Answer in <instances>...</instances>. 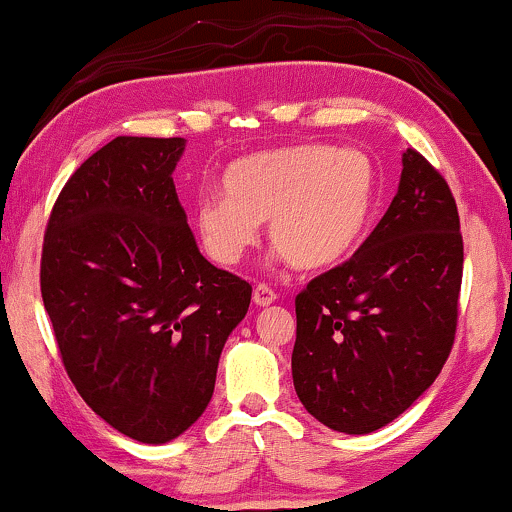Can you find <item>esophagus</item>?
Masks as SVG:
<instances>
[{"mask_svg": "<svg viewBox=\"0 0 512 512\" xmlns=\"http://www.w3.org/2000/svg\"><path fill=\"white\" fill-rule=\"evenodd\" d=\"M278 299V294H275L273 290H270L268 285H258L254 290V304L256 306H270Z\"/></svg>", "mask_w": 512, "mask_h": 512, "instance_id": "34e87169", "label": "esophagus"}]
</instances>
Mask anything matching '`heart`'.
<instances>
[{
    "label": "heart",
    "mask_w": 512,
    "mask_h": 512,
    "mask_svg": "<svg viewBox=\"0 0 512 512\" xmlns=\"http://www.w3.org/2000/svg\"><path fill=\"white\" fill-rule=\"evenodd\" d=\"M378 170L357 148L302 143L234 160L222 172V196L198 198L196 232L222 266H234L258 242V225L278 254L299 270L345 261L369 230Z\"/></svg>",
    "instance_id": "obj_1"
}]
</instances>
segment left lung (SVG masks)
I'll use <instances>...</instances> for the list:
<instances>
[{
    "label": "left lung",
    "mask_w": 512,
    "mask_h": 512,
    "mask_svg": "<svg viewBox=\"0 0 512 512\" xmlns=\"http://www.w3.org/2000/svg\"><path fill=\"white\" fill-rule=\"evenodd\" d=\"M460 285L455 198L407 148L398 194L376 230L297 294L292 381L306 412L362 436L410 410L453 347Z\"/></svg>",
    "instance_id": "obj_1"
}]
</instances>
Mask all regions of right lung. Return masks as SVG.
Instances as JSON below:
<instances>
[{
	"label": "right lung",
	"mask_w": 512,
	"mask_h": 512,
	"mask_svg": "<svg viewBox=\"0 0 512 512\" xmlns=\"http://www.w3.org/2000/svg\"><path fill=\"white\" fill-rule=\"evenodd\" d=\"M184 138L117 136L71 174L42 244L40 290L62 362L134 441L182 436L213 398L251 285L198 251L174 191Z\"/></svg>",
	"instance_id": "obj_1"
}]
</instances>
